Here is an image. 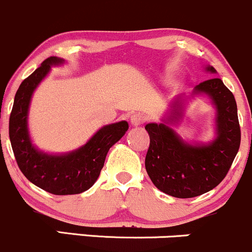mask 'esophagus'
<instances>
[{
    "label": "esophagus",
    "mask_w": 252,
    "mask_h": 252,
    "mask_svg": "<svg viewBox=\"0 0 252 252\" xmlns=\"http://www.w3.org/2000/svg\"><path fill=\"white\" fill-rule=\"evenodd\" d=\"M146 115L144 113H135L131 117V124L133 126H139L141 124H144L146 121Z\"/></svg>",
    "instance_id": "1"
}]
</instances>
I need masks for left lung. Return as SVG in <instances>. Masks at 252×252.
<instances>
[{"label":"left lung","mask_w":252,"mask_h":252,"mask_svg":"<svg viewBox=\"0 0 252 252\" xmlns=\"http://www.w3.org/2000/svg\"><path fill=\"white\" fill-rule=\"evenodd\" d=\"M207 71L216 72L213 66ZM194 94H206L217 109V137L205 145H190L168 124H177L182 101L160 124H148L150 146L145 168L152 183L163 193L180 199L199 196L216 188L230 170L240 145V127L234 96L218 77L197 84Z\"/></svg>","instance_id":"8db88e82"}]
</instances>
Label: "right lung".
I'll return each mask as SVG.
<instances>
[{
	"label": "right lung",
	"mask_w": 252,
	"mask_h": 252,
	"mask_svg": "<svg viewBox=\"0 0 252 252\" xmlns=\"http://www.w3.org/2000/svg\"><path fill=\"white\" fill-rule=\"evenodd\" d=\"M64 59L50 57L20 84L9 118V138L20 170L36 187L55 195H72L88 190L97 180L109 149L128 129L127 121L103 126L82 148L63 155L39 151L28 133L27 117L31 97L51 66Z\"/></svg>",
	"instance_id": "right-lung-1"
}]
</instances>
